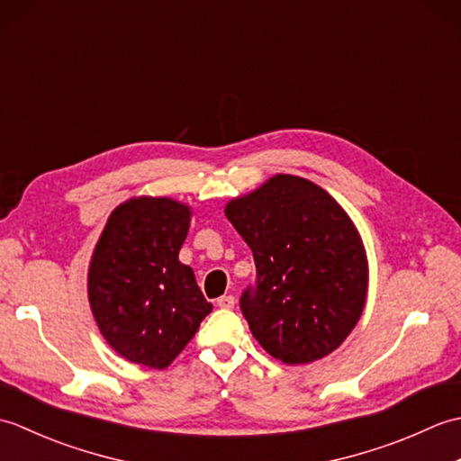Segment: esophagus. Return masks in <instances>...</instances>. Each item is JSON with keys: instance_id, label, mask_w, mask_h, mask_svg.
I'll return each instance as SVG.
<instances>
[{"instance_id": "esophagus-1", "label": "esophagus", "mask_w": 461, "mask_h": 461, "mask_svg": "<svg viewBox=\"0 0 461 461\" xmlns=\"http://www.w3.org/2000/svg\"><path fill=\"white\" fill-rule=\"evenodd\" d=\"M218 307H221V309H233V307H236V297H233V295L220 297L218 299Z\"/></svg>"}]
</instances>
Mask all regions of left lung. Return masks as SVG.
Wrapping results in <instances>:
<instances>
[{"mask_svg": "<svg viewBox=\"0 0 461 461\" xmlns=\"http://www.w3.org/2000/svg\"><path fill=\"white\" fill-rule=\"evenodd\" d=\"M253 251L258 279L240 307L273 358L307 365L330 355L366 303L368 261L339 202L321 185L277 174L225 205Z\"/></svg>", "mask_w": 461, "mask_h": 461, "instance_id": "8db88e82", "label": "left lung"}]
</instances>
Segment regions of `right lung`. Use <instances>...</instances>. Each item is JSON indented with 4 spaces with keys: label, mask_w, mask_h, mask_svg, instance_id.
Here are the masks:
<instances>
[{
    "label": "right lung",
    "mask_w": 461,
    "mask_h": 461,
    "mask_svg": "<svg viewBox=\"0 0 461 461\" xmlns=\"http://www.w3.org/2000/svg\"><path fill=\"white\" fill-rule=\"evenodd\" d=\"M190 205L140 195L109 215L89 266V303L104 340L126 360L166 368L198 330L212 303L178 259Z\"/></svg>",
    "instance_id": "right-lung-1"
}]
</instances>
